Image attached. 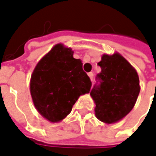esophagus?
<instances>
[{
	"instance_id": "1",
	"label": "esophagus",
	"mask_w": 156,
	"mask_h": 156,
	"mask_svg": "<svg viewBox=\"0 0 156 156\" xmlns=\"http://www.w3.org/2000/svg\"><path fill=\"white\" fill-rule=\"evenodd\" d=\"M88 76L90 77L91 80L93 81V80H94V73H92V72H90V73H88Z\"/></svg>"
}]
</instances>
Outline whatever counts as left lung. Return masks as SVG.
<instances>
[{
  "mask_svg": "<svg viewBox=\"0 0 156 156\" xmlns=\"http://www.w3.org/2000/svg\"><path fill=\"white\" fill-rule=\"evenodd\" d=\"M101 72L90 92L94 100L95 115L112 124L122 119L134 107L140 92L136 71L119 54L103 55L98 62Z\"/></svg>",
  "mask_w": 156,
  "mask_h": 156,
  "instance_id": "left-lung-1",
  "label": "left lung"
}]
</instances>
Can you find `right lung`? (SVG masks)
<instances>
[{
    "mask_svg": "<svg viewBox=\"0 0 156 156\" xmlns=\"http://www.w3.org/2000/svg\"><path fill=\"white\" fill-rule=\"evenodd\" d=\"M70 48L58 44L37 64L31 78V94L38 112L51 122L70 113L79 96L90 92L92 82Z\"/></svg>",
    "mask_w": 156,
    "mask_h": 156,
    "instance_id": "1",
    "label": "right lung"
}]
</instances>
